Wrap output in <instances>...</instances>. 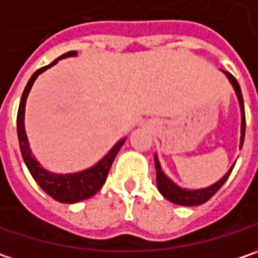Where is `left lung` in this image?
I'll return each instance as SVG.
<instances>
[{
  "label": "left lung",
  "instance_id": "8db88e82",
  "mask_svg": "<svg viewBox=\"0 0 258 258\" xmlns=\"http://www.w3.org/2000/svg\"><path fill=\"white\" fill-rule=\"evenodd\" d=\"M229 81L233 85L235 88V92L238 95V100H239V105H241V116H242V124H241V148H242V144H244V137H245V110H244V100H242V92H241V88H239V83L238 81L230 75L229 72H226ZM154 163H156V170H157V186H158V191L161 192V195L175 203V204H179V206H200V204H204L206 201H209L212 198L214 194L217 192L222 185L228 180L229 177L230 169L229 172L226 175L223 176L217 183H214L212 186L209 188H204V189H195V191H188V189H182L179 188L177 185H175L167 176L164 175L161 172V167H160V163L157 160V156L154 157Z\"/></svg>",
  "mask_w": 258,
  "mask_h": 258
}]
</instances>
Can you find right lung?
I'll use <instances>...</instances> for the list:
<instances>
[{"label":"right lung","mask_w":258,"mask_h":258,"mask_svg":"<svg viewBox=\"0 0 258 258\" xmlns=\"http://www.w3.org/2000/svg\"><path fill=\"white\" fill-rule=\"evenodd\" d=\"M70 55H76V51H69L63 54L61 57H58L57 60H54L51 64L45 66L38 69L32 78L29 79L28 85L23 91L22 100H20V105H19V111H17V137H19V145H20V151L23 160L28 166L30 175L33 176V179L38 182V185L45 191L49 197H52L55 201L58 203H66V204H72V203H79L82 200H86L92 195L98 192L104 185L107 175L110 172V167L114 161V157L117 156L120 147L123 145L124 139H121L114 145V148L102 158L101 161L85 170L81 173H75V175H55V173H49L45 169H42L39 166V163L35 160V157L32 156L30 150H29L28 138L25 134V124H23V119H25V104H26V98H28L29 91L32 88V85L35 82V79L38 78V75H41L44 70L48 67L54 66L58 60L64 58V57H70Z\"/></svg>","instance_id":"obj_1"}]
</instances>
